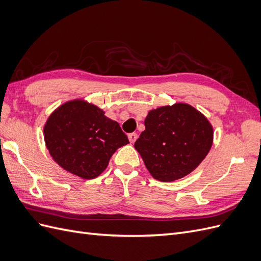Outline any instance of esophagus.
<instances>
[{"mask_svg": "<svg viewBox=\"0 0 261 261\" xmlns=\"http://www.w3.org/2000/svg\"><path fill=\"white\" fill-rule=\"evenodd\" d=\"M137 137H138V135L136 133H132V134H129L128 135V139H129V141L132 144H134L136 141V139H137Z\"/></svg>", "mask_w": 261, "mask_h": 261, "instance_id": "obj_1", "label": "esophagus"}]
</instances>
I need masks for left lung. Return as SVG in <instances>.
Listing matches in <instances>:
<instances>
[{
    "label": "left lung",
    "mask_w": 261,
    "mask_h": 261,
    "mask_svg": "<svg viewBox=\"0 0 261 261\" xmlns=\"http://www.w3.org/2000/svg\"><path fill=\"white\" fill-rule=\"evenodd\" d=\"M145 130L135 143L153 178L173 181L192 173L206 158L213 141L207 117L186 103L149 111Z\"/></svg>",
    "instance_id": "8db88e82"
}]
</instances>
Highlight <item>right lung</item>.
Wrapping results in <instances>:
<instances>
[{"instance_id": "add662e5", "label": "right lung", "mask_w": 261, "mask_h": 261, "mask_svg": "<svg viewBox=\"0 0 261 261\" xmlns=\"http://www.w3.org/2000/svg\"><path fill=\"white\" fill-rule=\"evenodd\" d=\"M44 141L61 168L84 179L103 172L116 150L129 144L117 122L85 100H72L49 116Z\"/></svg>"}]
</instances>
